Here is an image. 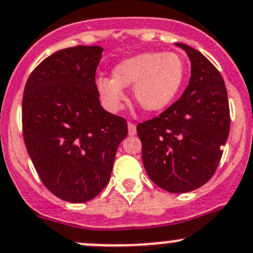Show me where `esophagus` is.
<instances>
[{
	"instance_id": "obj_1",
	"label": "esophagus",
	"mask_w": 253,
	"mask_h": 253,
	"mask_svg": "<svg viewBox=\"0 0 253 253\" xmlns=\"http://www.w3.org/2000/svg\"><path fill=\"white\" fill-rule=\"evenodd\" d=\"M127 132H129V135L136 134V126L134 123H131V122L127 123Z\"/></svg>"
}]
</instances>
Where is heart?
Wrapping results in <instances>:
<instances>
[{
    "label": "heart",
    "mask_w": 253,
    "mask_h": 253,
    "mask_svg": "<svg viewBox=\"0 0 253 253\" xmlns=\"http://www.w3.org/2000/svg\"><path fill=\"white\" fill-rule=\"evenodd\" d=\"M184 64L174 52L147 51L124 59L113 69V79L99 77L97 88L111 111L126 102L123 88L134 86V99L144 111L154 113L169 107L181 89Z\"/></svg>",
    "instance_id": "obj_1"
}]
</instances>
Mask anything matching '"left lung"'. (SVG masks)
<instances>
[{
  "label": "left lung",
  "mask_w": 253,
  "mask_h": 253,
  "mask_svg": "<svg viewBox=\"0 0 253 253\" xmlns=\"http://www.w3.org/2000/svg\"><path fill=\"white\" fill-rule=\"evenodd\" d=\"M191 60V79L178 101L139 123L142 162L150 179L169 193H187L215 173L230 130L224 80L202 52L177 42Z\"/></svg>",
  "instance_id": "1"
}]
</instances>
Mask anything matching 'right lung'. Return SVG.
<instances>
[{"instance_id":"obj_1","label":"right lung","mask_w":253,"mask_h":253,"mask_svg":"<svg viewBox=\"0 0 253 253\" xmlns=\"http://www.w3.org/2000/svg\"><path fill=\"white\" fill-rule=\"evenodd\" d=\"M103 47L59 50L27 80L22 102L23 139L44 186L70 203L98 196L111 178L126 121L104 111L96 70Z\"/></svg>"}]
</instances>
